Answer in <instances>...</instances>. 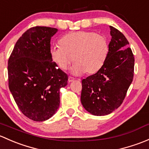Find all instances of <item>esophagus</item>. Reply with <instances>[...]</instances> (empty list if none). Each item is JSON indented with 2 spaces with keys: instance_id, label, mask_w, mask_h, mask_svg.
Instances as JSON below:
<instances>
[{
  "instance_id": "esophagus-1",
  "label": "esophagus",
  "mask_w": 149,
  "mask_h": 149,
  "mask_svg": "<svg viewBox=\"0 0 149 149\" xmlns=\"http://www.w3.org/2000/svg\"><path fill=\"white\" fill-rule=\"evenodd\" d=\"M74 80V78L72 77H69L68 78V82H73V81Z\"/></svg>"
}]
</instances>
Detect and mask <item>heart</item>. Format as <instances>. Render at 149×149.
Here are the masks:
<instances>
[{"label":"heart","instance_id":"heart-1","mask_svg":"<svg viewBox=\"0 0 149 149\" xmlns=\"http://www.w3.org/2000/svg\"><path fill=\"white\" fill-rule=\"evenodd\" d=\"M59 44L50 49L52 61L65 70L74 60L72 71L74 74L97 72L105 63L109 52L105 36L94 31L70 32L59 39Z\"/></svg>","mask_w":149,"mask_h":149}]
</instances>
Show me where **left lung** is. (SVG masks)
<instances>
[{"mask_svg": "<svg viewBox=\"0 0 149 149\" xmlns=\"http://www.w3.org/2000/svg\"><path fill=\"white\" fill-rule=\"evenodd\" d=\"M112 38L102 67L82 80L81 102L94 116H106L123 102L134 74V56L125 36L110 26Z\"/></svg>", "mask_w": 149, "mask_h": 149, "instance_id": "8db88e82", "label": "left lung"}]
</instances>
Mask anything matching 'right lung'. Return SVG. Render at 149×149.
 Masks as SVG:
<instances>
[{
    "mask_svg": "<svg viewBox=\"0 0 149 149\" xmlns=\"http://www.w3.org/2000/svg\"><path fill=\"white\" fill-rule=\"evenodd\" d=\"M57 31L32 27L18 39L8 62V87L23 114L34 121L48 120L60 103L59 89L68 76L50 57V41Z\"/></svg>",
    "mask_w": 149,
    "mask_h": 149,
    "instance_id": "add662e5",
    "label": "right lung"
}]
</instances>
